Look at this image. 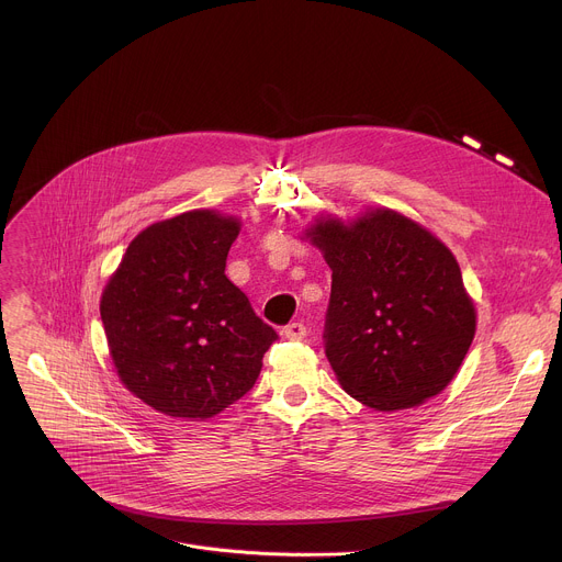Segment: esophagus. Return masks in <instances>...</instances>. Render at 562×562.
Listing matches in <instances>:
<instances>
[{
    "instance_id": "esophagus-1",
    "label": "esophagus",
    "mask_w": 562,
    "mask_h": 562,
    "mask_svg": "<svg viewBox=\"0 0 562 562\" xmlns=\"http://www.w3.org/2000/svg\"><path fill=\"white\" fill-rule=\"evenodd\" d=\"M282 336L286 340H304L306 338V327L302 323H291L282 329Z\"/></svg>"
}]
</instances>
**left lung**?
Instances as JSON below:
<instances>
[{"instance_id":"1","label":"left lung","mask_w":562,"mask_h":562,"mask_svg":"<svg viewBox=\"0 0 562 562\" xmlns=\"http://www.w3.org/2000/svg\"><path fill=\"white\" fill-rule=\"evenodd\" d=\"M304 237L331 269L325 347L340 386L375 412L412 409L458 373L475 306L449 247L393 209L317 217Z\"/></svg>"}]
</instances>
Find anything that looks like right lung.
Returning <instances> with one entry per match:
<instances>
[{
  "label": "right lung",
  "mask_w": 562,
  "mask_h": 562,
  "mask_svg": "<svg viewBox=\"0 0 562 562\" xmlns=\"http://www.w3.org/2000/svg\"><path fill=\"white\" fill-rule=\"evenodd\" d=\"M243 222L195 209L133 237L100 313L122 384L155 412L206 420L258 380L278 334L226 276Z\"/></svg>",
  "instance_id": "right-lung-1"
}]
</instances>
